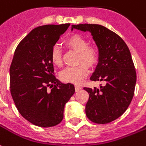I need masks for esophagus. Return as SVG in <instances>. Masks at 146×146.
Listing matches in <instances>:
<instances>
[{
	"label": "esophagus",
	"instance_id": "esophagus-1",
	"mask_svg": "<svg viewBox=\"0 0 146 146\" xmlns=\"http://www.w3.org/2000/svg\"><path fill=\"white\" fill-rule=\"evenodd\" d=\"M80 89H81V86L80 85H75V90H76V92H78Z\"/></svg>",
	"mask_w": 146,
	"mask_h": 146
}]
</instances>
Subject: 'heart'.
Instances as JSON below:
<instances>
[{
    "label": "heart",
    "mask_w": 146,
    "mask_h": 146,
    "mask_svg": "<svg viewBox=\"0 0 146 146\" xmlns=\"http://www.w3.org/2000/svg\"><path fill=\"white\" fill-rule=\"evenodd\" d=\"M66 46L73 51L77 52V62L79 65L68 67L61 72L60 79L66 83L80 84L89 73L88 66H94L98 60V50L94 46L88 45L87 39L82 35L73 34L65 40ZM51 62L54 66H62V53L58 46H54L50 54ZM83 62L82 63V62Z\"/></svg>",
    "instance_id": "heart-1"
}]
</instances>
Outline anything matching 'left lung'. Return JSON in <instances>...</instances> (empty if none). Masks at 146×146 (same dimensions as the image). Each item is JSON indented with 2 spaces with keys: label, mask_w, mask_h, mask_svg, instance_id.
Returning a JSON list of instances; mask_svg holds the SVG:
<instances>
[{
  "label": "left lung",
  "mask_w": 146,
  "mask_h": 146,
  "mask_svg": "<svg viewBox=\"0 0 146 146\" xmlns=\"http://www.w3.org/2000/svg\"><path fill=\"white\" fill-rule=\"evenodd\" d=\"M73 28L92 33L99 49V62L91 80L103 84L84 87L89 94L85 113L95 123L105 124L117 119L128 108L134 94L137 75L130 51L122 38L99 24H76Z\"/></svg>",
  "instance_id": "obj_1"
}]
</instances>
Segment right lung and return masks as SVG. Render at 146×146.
<instances>
[{"instance_id":"obj_1","label":"right lung","mask_w":146,"mask_h":146,"mask_svg":"<svg viewBox=\"0 0 146 146\" xmlns=\"http://www.w3.org/2000/svg\"><path fill=\"white\" fill-rule=\"evenodd\" d=\"M70 23L35 28L17 46L10 66V92L16 108L28 122L50 127L62 121L65 105L75 92L73 84L54 76L52 48Z\"/></svg>"}]
</instances>
